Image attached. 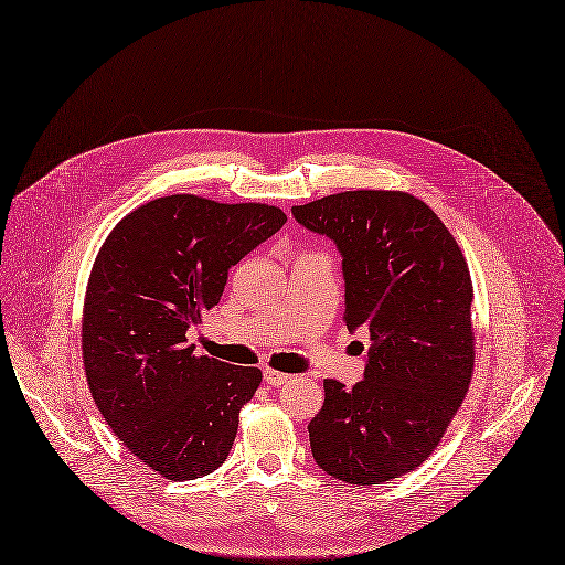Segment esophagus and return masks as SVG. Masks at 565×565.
Masks as SVG:
<instances>
[{
	"instance_id": "34e87169",
	"label": "esophagus",
	"mask_w": 565,
	"mask_h": 565,
	"mask_svg": "<svg viewBox=\"0 0 565 565\" xmlns=\"http://www.w3.org/2000/svg\"><path fill=\"white\" fill-rule=\"evenodd\" d=\"M263 379H265V383L269 385V387H281L284 383H288V374H284V372H277V370H265L263 372Z\"/></svg>"
}]
</instances>
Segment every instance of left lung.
Masks as SVG:
<instances>
[{
    "label": "left lung",
    "instance_id": "8db88e82",
    "mask_svg": "<svg viewBox=\"0 0 565 565\" xmlns=\"http://www.w3.org/2000/svg\"><path fill=\"white\" fill-rule=\"evenodd\" d=\"M292 216L337 244L343 321L372 341L353 390L323 383L311 455L355 487L399 478L434 452L471 383L469 265L434 210L404 191H343Z\"/></svg>",
    "mask_w": 565,
    "mask_h": 565
}]
</instances>
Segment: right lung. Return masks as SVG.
Returning <instances> with one entry per match:
<instances>
[{"label": "right lung", "mask_w": 565, "mask_h": 565, "mask_svg": "<svg viewBox=\"0 0 565 565\" xmlns=\"http://www.w3.org/2000/svg\"><path fill=\"white\" fill-rule=\"evenodd\" d=\"M286 224L279 207L166 195L127 214L94 260L83 362L113 434L168 480L216 471L256 366L195 355L186 332L218 305L228 269Z\"/></svg>", "instance_id": "obj_1"}]
</instances>
